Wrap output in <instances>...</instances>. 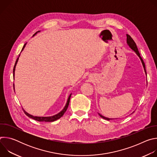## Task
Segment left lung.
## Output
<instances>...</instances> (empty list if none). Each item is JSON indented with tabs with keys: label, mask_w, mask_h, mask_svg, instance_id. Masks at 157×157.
<instances>
[{
	"label": "left lung",
	"mask_w": 157,
	"mask_h": 157,
	"mask_svg": "<svg viewBox=\"0 0 157 157\" xmlns=\"http://www.w3.org/2000/svg\"><path fill=\"white\" fill-rule=\"evenodd\" d=\"M127 43L128 45L129 46V47H130L132 50H133L134 52H135L136 53L137 55V56L140 58V60H141V61H142V64H143V66H144V71H145V75H146V76H147V72H146V70H145V63H144V60L142 59V57L140 56V53H139V50H138V48H137V44H136V43H135V41H133V40L132 38V37H131L129 35H128V34H127ZM98 114H99V115L100 116V117H102V118H103L104 119H105V120H107V121H110V120H111V119H110V118L105 117L102 116L101 114H100L99 113H98Z\"/></svg>",
	"instance_id": "obj_1"
}]
</instances>
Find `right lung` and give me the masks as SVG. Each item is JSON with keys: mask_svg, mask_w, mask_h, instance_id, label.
Here are the masks:
<instances>
[{"mask_svg": "<svg viewBox=\"0 0 157 157\" xmlns=\"http://www.w3.org/2000/svg\"><path fill=\"white\" fill-rule=\"evenodd\" d=\"M40 32V31H38V32ZM36 33H37V32H36ZM36 33H35V35ZM34 35H33V36H34ZM25 45H26V43L24 44V46L23 47V48H22L21 52L23 51V50L24 49ZM19 56H20V55H19ZM19 56H18V58H19ZM18 58L17 59L16 62H15V64L14 67H13V76H14V73H15V66H16V64H17V61H18ZM13 86H14V84H13ZM71 96V94L70 95V96L68 97V101H67V102H66V105L64 106V109L60 112V113H59L58 114H56V115H55V116H50V117H37V116H32V115L29 114V113H27V112H25V111L24 110V113H25L28 117H29L30 118H32V119H34V120H35V121H39V122H53V121H55L59 119L60 117H61L63 116V114H64L65 112L66 111L67 109H68V105H69L70 101Z\"/></svg>", "mask_w": 157, "mask_h": 157, "instance_id": "obj_1", "label": "right lung"}]
</instances>
